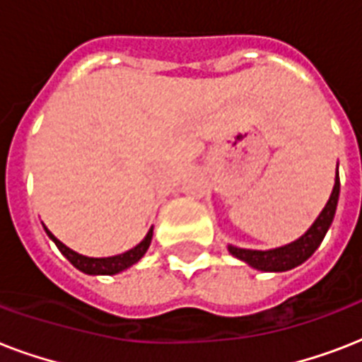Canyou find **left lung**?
<instances>
[{"instance_id":"obj_1","label":"left lung","mask_w":362,"mask_h":362,"mask_svg":"<svg viewBox=\"0 0 362 362\" xmlns=\"http://www.w3.org/2000/svg\"><path fill=\"white\" fill-rule=\"evenodd\" d=\"M338 195H340V176H338L337 167V178H334L331 197L327 201L325 209L321 210V214L317 216V220L312 223V227L304 233L303 237L297 238L291 244L274 247V250H244V247L229 246V252L250 267L263 270V272H284V270L295 269L298 264H303L306 259L312 257V253L320 247L321 240L325 238L327 231L334 220Z\"/></svg>"}]
</instances>
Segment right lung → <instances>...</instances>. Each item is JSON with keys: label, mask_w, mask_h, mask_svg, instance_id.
<instances>
[{"label": "right lung", "mask_w": 362, "mask_h": 362, "mask_svg": "<svg viewBox=\"0 0 362 362\" xmlns=\"http://www.w3.org/2000/svg\"><path fill=\"white\" fill-rule=\"evenodd\" d=\"M45 227V226H42ZM45 231L52 242L58 246V250L64 253L65 257L69 259V263L73 267H76L78 270H82L84 274H118L122 270L129 269L131 264H135L139 259L146 253V250L150 247V242H152V235H153V227H150V231L146 233V237L142 238L141 244H136L135 247H131L127 252L120 253V255H112V257H86V255H81V253L73 252L71 247H67L64 242H59L58 238L54 237L52 233L48 231L47 227H45Z\"/></svg>", "instance_id": "1"}]
</instances>
